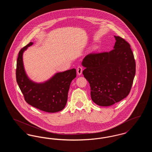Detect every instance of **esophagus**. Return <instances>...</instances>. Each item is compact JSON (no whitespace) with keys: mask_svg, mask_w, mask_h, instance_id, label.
Returning <instances> with one entry per match:
<instances>
[{"mask_svg":"<svg viewBox=\"0 0 152 152\" xmlns=\"http://www.w3.org/2000/svg\"><path fill=\"white\" fill-rule=\"evenodd\" d=\"M83 72V68L81 66H79L77 68V72L79 75H81Z\"/></svg>","mask_w":152,"mask_h":152,"instance_id":"34e87169","label":"esophagus"}]
</instances>
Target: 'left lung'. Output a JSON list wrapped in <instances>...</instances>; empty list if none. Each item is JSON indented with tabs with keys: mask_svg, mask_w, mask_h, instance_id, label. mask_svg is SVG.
Returning <instances> with one entry per match:
<instances>
[{
	"mask_svg": "<svg viewBox=\"0 0 152 152\" xmlns=\"http://www.w3.org/2000/svg\"><path fill=\"white\" fill-rule=\"evenodd\" d=\"M113 50L89 54L83 58L84 77L91 87L92 100L101 107L112 105L130 92L136 73V63L130 45L115 36Z\"/></svg>",
	"mask_w": 152,
	"mask_h": 152,
	"instance_id": "obj_1",
	"label": "left lung"
}]
</instances>
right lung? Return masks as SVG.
Returning <instances> with one entry per match:
<instances>
[{
	"mask_svg": "<svg viewBox=\"0 0 152 152\" xmlns=\"http://www.w3.org/2000/svg\"><path fill=\"white\" fill-rule=\"evenodd\" d=\"M33 44L30 42L19 52L16 71L17 83L28 104L46 112H58L65 108L70 84L76 77V70L73 68L56 73L42 83L32 81L25 71L23 55Z\"/></svg>",
	"mask_w": 152,
	"mask_h": 152,
	"instance_id": "obj_1",
	"label": "right lung"
}]
</instances>
